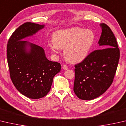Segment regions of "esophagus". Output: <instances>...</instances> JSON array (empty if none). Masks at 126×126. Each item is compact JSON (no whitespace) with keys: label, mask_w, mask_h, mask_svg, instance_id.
<instances>
[{"label":"esophagus","mask_w":126,"mask_h":126,"mask_svg":"<svg viewBox=\"0 0 126 126\" xmlns=\"http://www.w3.org/2000/svg\"><path fill=\"white\" fill-rule=\"evenodd\" d=\"M62 68H63V69H65V70H67V69H68V66H67V65H65V64L63 65Z\"/></svg>","instance_id":"1"}]
</instances>
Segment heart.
Listing matches in <instances>:
<instances>
[{"instance_id":"heart-1","label":"heart","mask_w":126,"mask_h":126,"mask_svg":"<svg viewBox=\"0 0 126 126\" xmlns=\"http://www.w3.org/2000/svg\"><path fill=\"white\" fill-rule=\"evenodd\" d=\"M95 41V35L90 30L80 27L72 28L56 32L53 41L48 45L54 54L64 49L65 58L70 63H78L84 60L90 52Z\"/></svg>"}]
</instances>
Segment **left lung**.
<instances>
[{"label":"left lung","instance_id":"1","mask_svg":"<svg viewBox=\"0 0 126 126\" xmlns=\"http://www.w3.org/2000/svg\"><path fill=\"white\" fill-rule=\"evenodd\" d=\"M100 26L102 33L99 43L102 49L91 52L74 65L73 90L81 100L94 99L104 93L112 83L117 68L120 49L115 36L106 24Z\"/></svg>","mask_w":126,"mask_h":126}]
</instances>
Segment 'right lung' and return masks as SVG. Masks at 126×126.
Returning a JSON list of instances; mask_svg holds the SVG:
<instances>
[{
    "label": "right lung",
    "instance_id": "right-lung-1",
    "mask_svg": "<svg viewBox=\"0 0 126 126\" xmlns=\"http://www.w3.org/2000/svg\"><path fill=\"white\" fill-rule=\"evenodd\" d=\"M43 27L44 25L25 22L15 30L7 44L11 81L20 93L30 99L45 96L50 91L54 77L61 70L60 63L49 61L42 47L22 40ZM28 44L31 49L27 52Z\"/></svg>",
    "mask_w": 126,
    "mask_h": 126
}]
</instances>
